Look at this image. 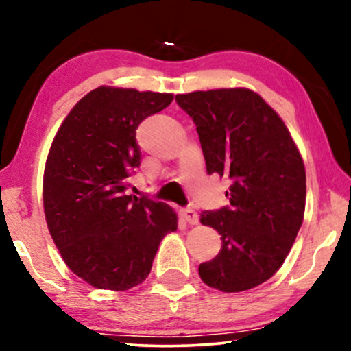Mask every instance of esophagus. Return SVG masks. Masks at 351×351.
Returning a JSON list of instances; mask_svg holds the SVG:
<instances>
[{"instance_id":"esophagus-1","label":"esophagus","mask_w":351,"mask_h":351,"mask_svg":"<svg viewBox=\"0 0 351 351\" xmlns=\"http://www.w3.org/2000/svg\"><path fill=\"white\" fill-rule=\"evenodd\" d=\"M180 217H182V220H185V222L190 223V225H196V223H198V220H199L198 214H196V210L190 209V208L182 209L180 210Z\"/></svg>"}]
</instances>
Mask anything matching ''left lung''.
<instances>
[{"mask_svg":"<svg viewBox=\"0 0 351 351\" xmlns=\"http://www.w3.org/2000/svg\"><path fill=\"white\" fill-rule=\"evenodd\" d=\"M176 102L196 124L208 174L232 180L230 206L201 214L222 239L199 265L201 280L222 292L252 289L280 270L304 222V161L282 119L251 89L195 90Z\"/></svg>","mask_w":351,"mask_h":351,"instance_id":"left-lung-1","label":"left lung"}]
</instances>
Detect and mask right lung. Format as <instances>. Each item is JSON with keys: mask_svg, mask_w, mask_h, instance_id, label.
Wrapping results in <instances>:
<instances>
[{"mask_svg": "<svg viewBox=\"0 0 351 351\" xmlns=\"http://www.w3.org/2000/svg\"><path fill=\"white\" fill-rule=\"evenodd\" d=\"M172 99L100 86L71 108L52 141L43 179L47 228L66 267L99 289L141 285L161 239L177 230L171 206L126 195L141 166L136 129Z\"/></svg>", "mask_w": 351, "mask_h": 351, "instance_id": "add662e5", "label": "right lung"}]
</instances>
